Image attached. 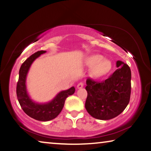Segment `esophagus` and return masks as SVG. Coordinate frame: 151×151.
Segmentation results:
<instances>
[{
    "label": "esophagus",
    "instance_id": "esophagus-1",
    "mask_svg": "<svg viewBox=\"0 0 151 151\" xmlns=\"http://www.w3.org/2000/svg\"><path fill=\"white\" fill-rule=\"evenodd\" d=\"M83 83H82V82H80V83H79L77 85V88L78 89H80V88H83Z\"/></svg>",
    "mask_w": 151,
    "mask_h": 151
}]
</instances>
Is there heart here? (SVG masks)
I'll return each mask as SVG.
<instances>
[{"label": "heart", "instance_id": "1", "mask_svg": "<svg viewBox=\"0 0 151 151\" xmlns=\"http://www.w3.org/2000/svg\"><path fill=\"white\" fill-rule=\"evenodd\" d=\"M85 65L88 68H92L91 75L93 77H101L108 73L111 69L109 60L103 59V57L99 55L88 57L85 61Z\"/></svg>", "mask_w": 151, "mask_h": 151}]
</instances>
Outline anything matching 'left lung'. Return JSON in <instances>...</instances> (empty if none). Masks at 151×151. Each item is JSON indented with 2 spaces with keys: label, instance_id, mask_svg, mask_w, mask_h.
Masks as SVG:
<instances>
[{
  "label": "left lung",
  "instance_id": "1",
  "mask_svg": "<svg viewBox=\"0 0 151 151\" xmlns=\"http://www.w3.org/2000/svg\"><path fill=\"white\" fill-rule=\"evenodd\" d=\"M117 69L101 82L88 79L85 103L88 113L96 119L109 120L122 113L128 105L131 94V70L123 61L116 63Z\"/></svg>",
  "mask_w": 151,
  "mask_h": 151
}]
</instances>
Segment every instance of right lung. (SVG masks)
Instances as JSON below:
<instances>
[{
	"mask_svg": "<svg viewBox=\"0 0 151 151\" xmlns=\"http://www.w3.org/2000/svg\"><path fill=\"white\" fill-rule=\"evenodd\" d=\"M40 50L31 55L21 66L19 72V80L17 84V96L22 109L33 119L41 122H48L57 117L63 108L65 101L69 96L75 92L74 86L66 90L59 92L51 101L47 103H39L30 98L26 86L27 73L32 64L41 55L46 53Z\"/></svg>",
	"mask_w": 151,
	"mask_h": 151,
	"instance_id": "right-lung-1",
	"label": "right lung"
}]
</instances>
